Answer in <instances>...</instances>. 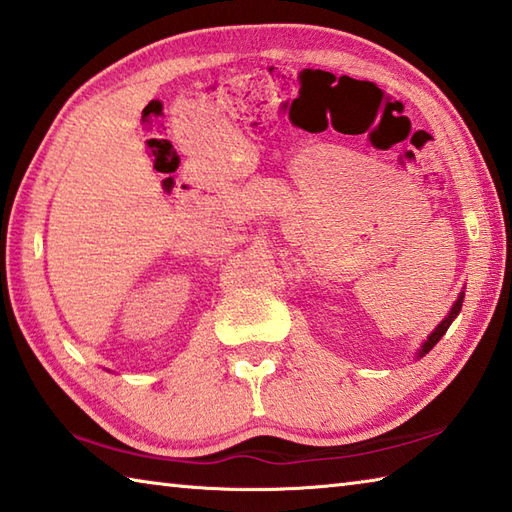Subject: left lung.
Instances as JSON below:
<instances>
[{"label": "left lung", "instance_id": "1", "mask_svg": "<svg viewBox=\"0 0 512 512\" xmlns=\"http://www.w3.org/2000/svg\"><path fill=\"white\" fill-rule=\"evenodd\" d=\"M462 304H464V293H459V297H457V302L453 304V308H450L448 310V315L442 319V322H439L437 324V328L433 330V333H430L428 335V339H426V342L422 344V348H419L417 350V359H422L426 353H430V350H433V346L439 342V339H442L444 335H446V330L450 328V324H453L455 322V317L459 315V310H462Z\"/></svg>", "mask_w": 512, "mask_h": 512}]
</instances>
